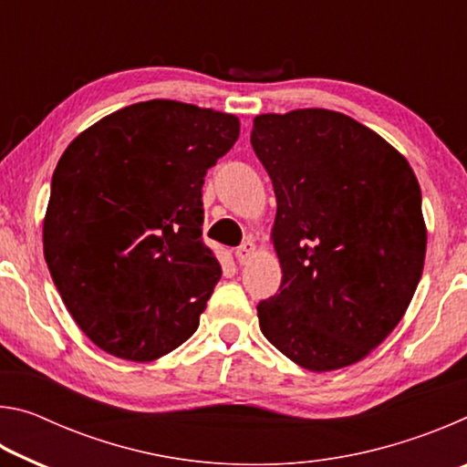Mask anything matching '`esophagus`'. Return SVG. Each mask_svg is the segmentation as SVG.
<instances>
[{"label":"esophagus","mask_w":467,"mask_h":467,"mask_svg":"<svg viewBox=\"0 0 467 467\" xmlns=\"http://www.w3.org/2000/svg\"><path fill=\"white\" fill-rule=\"evenodd\" d=\"M255 251H257V247H255V243L253 241H244L239 249L234 251V255H236V262H239L241 265H244L249 262V259L255 255Z\"/></svg>","instance_id":"1"}]
</instances>
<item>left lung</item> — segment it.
Here are the masks:
<instances>
[{
    "label": "left lung",
    "instance_id": "1",
    "mask_svg": "<svg viewBox=\"0 0 467 467\" xmlns=\"http://www.w3.org/2000/svg\"><path fill=\"white\" fill-rule=\"evenodd\" d=\"M272 179L278 295L257 305L264 336L298 367L327 373L373 352L420 282V185L389 141L329 109L253 119Z\"/></svg>",
    "mask_w": 467,
    "mask_h": 467
}]
</instances>
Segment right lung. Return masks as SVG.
I'll list each match as a JSON object with an SVG mask.
<instances>
[{"instance_id": "obj_1", "label": "right lung", "mask_w": 467, "mask_h": 467, "mask_svg": "<svg viewBox=\"0 0 467 467\" xmlns=\"http://www.w3.org/2000/svg\"><path fill=\"white\" fill-rule=\"evenodd\" d=\"M239 131L231 113L154 99L102 117L61 154L45 262L100 350L150 362L200 326L223 275L202 241V185Z\"/></svg>"}]
</instances>
